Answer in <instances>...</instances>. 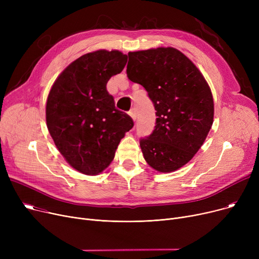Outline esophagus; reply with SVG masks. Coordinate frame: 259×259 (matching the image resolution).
I'll return each instance as SVG.
<instances>
[{
  "label": "esophagus",
  "mask_w": 259,
  "mask_h": 259,
  "mask_svg": "<svg viewBox=\"0 0 259 259\" xmlns=\"http://www.w3.org/2000/svg\"><path fill=\"white\" fill-rule=\"evenodd\" d=\"M129 115L132 117V119H133V120L137 119V109H135V108H132L131 110L129 111Z\"/></svg>",
  "instance_id": "esophagus-1"
}]
</instances>
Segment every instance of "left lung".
Returning a JSON list of instances; mask_svg holds the SVG:
<instances>
[{
  "instance_id": "left-lung-1",
  "label": "left lung",
  "mask_w": 259,
  "mask_h": 259,
  "mask_svg": "<svg viewBox=\"0 0 259 259\" xmlns=\"http://www.w3.org/2000/svg\"><path fill=\"white\" fill-rule=\"evenodd\" d=\"M127 75L148 92L155 108L152 133L140 140L149 166L172 172L191 159L213 124L210 87L196 66L178 49L129 52Z\"/></svg>"
}]
</instances>
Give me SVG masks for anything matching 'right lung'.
Listing matches in <instances>:
<instances>
[{"label":"right lung","mask_w":259,"mask_h":259,"mask_svg":"<svg viewBox=\"0 0 259 259\" xmlns=\"http://www.w3.org/2000/svg\"><path fill=\"white\" fill-rule=\"evenodd\" d=\"M127 56L98 50L72 62L54 81L46 105L47 128L61 154L80 173L95 175L113 160L133 119L115 108L107 91Z\"/></svg>","instance_id":"right-lung-1"}]
</instances>
